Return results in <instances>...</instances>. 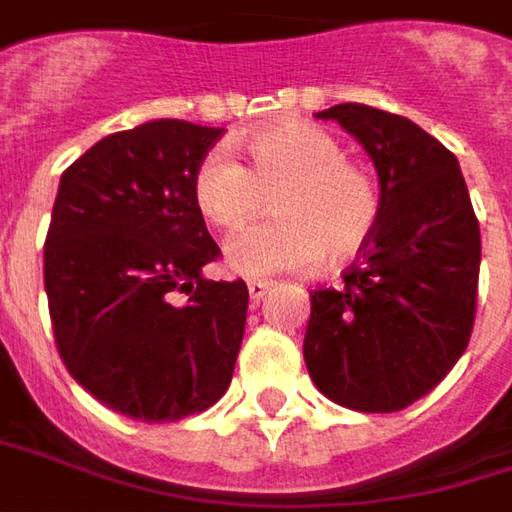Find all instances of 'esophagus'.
I'll use <instances>...</instances> for the list:
<instances>
[{
  "mask_svg": "<svg viewBox=\"0 0 512 512\" xmlns=\"http://www.w3.org/2000/svg\"><path fill=\"white\" fill-rule=\"evenodd\" d=\"M270 290H273V284H270V281H248V295L253 303L262 301L264 295H267Z\"/></svg>",
  "mask_w": 512,
  "mask_h": 512,
  "instance_id": "34e87169",
  "label": "esophagus"
}]
</instances>
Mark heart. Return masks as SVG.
Returning <instances> with one entry per match:
<instances>
[{
    "label": "heart",
    "instance_id": "1",
    "mask_svg": "<svg viewBox=\"0 0 512 512\" xmlns=\"http://www.w3.org/2000/svg\"><path fill=\"white\" fill-rule=\"evenodd\" d=\"M250 167L228 147L197 164L192 197L222 231H239L273 195L276 220L231 239L228 267L245 278L306 270L320 259L343 262L368 245L379 222V189L368 169L345 155L343 142L312 122H281L245 139Z\"/></svg>",
    "mask_w": 512,
    "mask_h": 512
}]
</instances>
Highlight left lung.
<instances>
[{"mask_svg": "<svg viewBox=\"0 0 512 512\" xmlns=\"http://www.w3.org/2000/svg\"><path fill=\"white\" fill-rule=\"evenodd\" d=\"M334 119L379 175V222L337 290L312 292L303 359L317 390L359 412H396L463 357L477 312L479 222L457 158L404 116L359 102Z\"/></svg>", "mask_w": 512, "mask_h": 512, "instance_id": "1", "label": "left lung"}]
</instances>
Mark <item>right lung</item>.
<instances>
[{
    "label": "right lung",
    "instance_id": "right-lung-1",
    "mask_svg": "<svg viewBox=\"0 0 512 512\" xmlns=\"http://www.w3.org/2000/svg\"><path fill=\"white\" fill-rule=\"evenodd\" d=\"M220 133L183 119L111 133L63 172L52 206L44 287L63 365L147 424L220 401L245 334L248 287L203 276L220 248L192 197Z\"/></svg>",
    "mask_w": 512,
    "mask_h": 512
}]
</instances>
